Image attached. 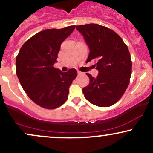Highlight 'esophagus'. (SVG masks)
<instances>
[{
	"label": "esophagus",
	"mask_w": 153,
	"mask_h": 153,
	"mask_svg": "<svg viewBox=\"0 0 153 153\" xmlns=\"http://www.w3.org/2000/svg\"><path fill=\"white\" fill-rule=\"evenodd\" d=\"M82 74H83V73H82V72H80V71H78V75H82Z\"/></svg>",
	"instance_id": "obj_1"
}]
</instances>
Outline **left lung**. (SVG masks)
<instances>
[{"mask_svg": "<svg viewBox=\"0 0 153 153\" xmlns=\"http://www.w3.org/2000/svg\"><path fill=\"white\" fill-rule=\"evenodd\" d=\"M88 46L86 62L96 60V78L86 73L89 85L82 88L85 98L95 106L108 107L117 103L129 83L131 56L122 39L111 29L99 24L76 26Z\"/></svg>", "mask_w": 153, "mask_h": 153, "instance_id": "1", "label": "left lung"}]
</instances>
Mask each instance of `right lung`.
Returning <instances> with one entry per match:
<instances>
[{"mask_svg":"<svg viewBox=\"0 0 153 153\" xmlns=\"http://www.w3.org/2000/svg\"><path fill=\"white\" fill-rule=\"evenodd\" d=\"M75 26L40 31L28 39L16 59V75L28 96L42 108L54 109L66 101L76 78L74 68L62 73L54 68L60 45Z\"/></svg>","mask_w":153,"mask_h":153,"instance_id":"obj_1","label":"right lung"}]
</instances>
